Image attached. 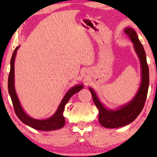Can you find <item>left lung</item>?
I'll return each mask as SVG.
<instances>
[{
	"label": "left lung",
	"mask_w": 157,
	"mask_h": 157,
	"mask_svg": "<svg viewBox=\"0 0 157 157\" xmlns=\"http://www.w3.org/2000/svg\"><path fill=\"white\" fill-rule=\"evenodd\" d=\"M124 33L134 44L135 52L140 61L141 81L136 94L128 104H124L117 109H111L106 108L100 101L93 89L90 87L89 89L91 93L94 104L98 109V121L102 126L108 128L121 127L134 121L142 111L149 89V66L144 47L139 39L136 32L132 28H126L124 29Z\"/></svg>",
	"instance_id": "left-lung-1"
}]
</instances>
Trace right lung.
Returning <instances> with one entry per match:
<instances>
[{"mask_svg":"<svg viewBox=\"0 0 157 157\" xmlns=\"http://www.w3.org/2000/svg\"><path fill=\"white\" fill-rule=\"evenodd\" d=\"M19 47L20 46L16 47L12 55L11 60H10V70L8 81V92H9L10 96L11 98L16 114L23 123L31 126V128H35V129L40 131H53L59 129V128L63 127L64 124H65V118L63 117V111L66 104H67L71 97L74 94H76L77 92H78L80 90L83 89V85H76L68 90L66 92L65 96H64L63 99L61 100V102L60 103L56 111L51 117L44 120L36 119L31 117L25 112L22 106H21L18 96L16 94V89H15L14 62L17 53V50L19 48Z\"/></svg>","mask_w":157,"mask_h":157,"instance_id":"right-lung-1","label":"right lung"}]
</instances>
